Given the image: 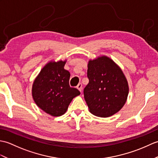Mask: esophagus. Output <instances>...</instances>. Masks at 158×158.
Segmentation results:
<instances>
[{
  "instance_id": "1",
  "label": "esophagus",
  "mask_w": 158,
  "mask_h": 158,
  "mask_svg": "<svg viewBox=\"0 0 158 158\" xmlns=\"http://www.w3.org/2000/svg\"><path fill=\"white\" fill-rule=\"evenodd\" d=\"M77 88L81 92H82V84H81V83H79V84L77 85Z\"/></svg>"
}]
</instances>
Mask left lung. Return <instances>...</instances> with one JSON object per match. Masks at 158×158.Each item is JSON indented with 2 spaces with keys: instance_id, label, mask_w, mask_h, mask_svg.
I'll list each match as a JSON object with an SVG mask.
<instances>
[{
  "instance_id": "obj_1",
  "label": "left lung",
  "mask_w": 158,
  "mask_h": 158,
  "mask_svg": "<svg viewBox=\"0 0 158 158\" xmlns=\"http://www.w3.org/2000/svg\"><path fill=\"white\" fill-rule=\"evenodd\" d=\"M88 84L83 89L89 111L100 117L117 113L126 103L129 88L122 70L106 56L89 60Z\"/></svg>"
}]
</instances>
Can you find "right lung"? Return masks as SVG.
Returning <instances> with one entry per match:
<instances>
[{"label": "right lung", "mask_w": 158, "mask_h": 158, "mask_svg": "<svg viewBox=\"0 0 158 158\" xmlns=\"http://www.w3.org/2000/svg\"><path fill=\"white\" fill-rule=\"evenodd\" d=\"M66 61L50 62L46 64L35 80L32 97L43 110L52 116L65 113L73 98L80 92L69 85L70 74L64 69Z\"/></svg>", "instance_id": "right-lung-1"}]
</instances>
